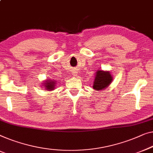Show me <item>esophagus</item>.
Listing matches in <instances>:
<instances>
[{
  "label": "esophagus",
  "instance_id": "esophagus-1",
  "mask_svg": "<svg viewBox=\"0 0 153 153\" xmlns=\"http://www.w3.org/2000/svg\"><path fill=\"white\" fill-rule=\"evenodd\" d=\"M74 74V76H76V72H74V74Z\"/></svg>",
  "mask_w": 153,
  "mask_h": 153
}]
</instances>
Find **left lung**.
I'll use <instances>...</instances> for the list:
<instances>
[{
	"mask_svg": "<svg viewBox=\"0 0 153 153\" xmlns=\"http://www.w3.org/2000/svg\"><path fill=\"white\" fill-rule=\"evenodd\" d=\"M112 77L110 72L100 70L96 72V76L93 84V88L94 90L100 91L105 89L111 83Z\"/></svg>",
	"mask_w": 153,
	"mask_h": 153,
	"instance_id": "obj_1",
	"label": "left lung"
}]
</instances>
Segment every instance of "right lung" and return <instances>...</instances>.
Returning a JSON list of instances; mask_svg holds the SVG:
<instances>
[{"instance_id": "obj_1", "label": "right lung", "mask_w": 153, "mask_h": 153, "mask_svg": "<svg viewBox=\"0 0 153 153\" xmlns=\"http://www.w3.org/2000/svg\"><path fill=\"white\" fill-rule=\"evenodd\" d=\"M55 83H56V81L55 80H51V79H49V80L46 81V82H45V83L43 84L45 85V89L47 90H52L55 88Z\"/></svg>"}]
</instances>
